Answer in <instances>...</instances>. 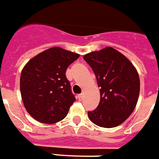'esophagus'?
<instances>
[{"label":"esophagus","mask_w":159,"mask_h":159,"mask_svg":"<svg viewBox=\"0 0 159 159\" xmlns=\"http://www.w3.org/2000/svg\"><path fill=\"white\" fill-rule=\"evenodd\" d=\"M77 98H78V100L81 101V100H82V98H83V95H82V94H78V96H77Z\"/></svg>","instance_id":"1"}]
</instances>
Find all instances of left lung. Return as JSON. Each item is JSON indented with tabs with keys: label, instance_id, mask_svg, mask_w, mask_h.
<instances>
[{
	"label": "left lung",
	"instance_id": "left-lung-1",
	"mask_svg": "<svg viewBox=\"0 0 159 159\" xmlns=\"http://www.w3.org/2000/svg\"><path fill=\"white\" fill-rule=\"evenodd\" d=\"M89 64L100 87L101 99L96 110L88 112L95 125L105 128L118 126L134 110L140 91L139 74L133 64L112 47L87 53Z\"/></svg>",
	"mask_w": 159,
	"mask_h": 159
}]
</instances>
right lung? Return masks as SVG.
Segmentation results:
<instances>
[{
    "label": "right lung",
    "mask_w": 159,
    "mask_h": 159,
    "mask_svg": "<svg viewBox=\"0 0 159 159\" xmlns=\"http://www.w3.org/2000/svg\"><path fill=\"white\" fill-rule=\"evenodd\" d=\"M79 54L53 47L33 57L20 74V89L27 112L37 121L56 123L65 118L76 101L66 76Z\"/></svg>",
    "instance_id": "1"
}]
</instances>
